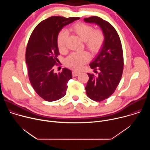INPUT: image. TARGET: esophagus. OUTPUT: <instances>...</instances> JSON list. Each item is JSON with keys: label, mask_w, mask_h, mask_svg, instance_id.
I'll return each instance as SVG.
<instances>
[{"label": "esophagus", "mask_w": 150, "mask_h": 150, "mask_svg": "<svg viewBox=\"0 0 150 150\" xmlns=\"http://www.w3.org/2000/svg\"><path fill=\"white\" fill-rule=\"evenodd\" d=\"M79 74H80V72L75 70V71H74L73 72H72V75H73V76H78Z\"/></svg>", "instance_id": "esophagus-1"}]
</instances>
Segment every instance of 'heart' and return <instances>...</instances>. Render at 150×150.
Here are the masks:
<instances>
[{
	"label": "heart",
	"instance_id": "heart-1",
	"mask_svg": "<svg viewBox=\"0 0 150 150\" xmlns=\"http://www.w3.org/2000/svg\"><path fill=\"white\" fill-rule=\"evenodd\" d=\"M70 30L83 40L86 48L93 53H97L103 45L105 37L104 33L100 29L94 30L93 27L89 24L77 23L71 27ZM68 37V33L67 30H62L58 34L57 43L60 52L67 51ZM90 54L86 51L74 52L66 58L65 63L71 68L79 69L90 60Z\"/></svg>",
	"mask_w": 150,
	"mask_h": 150
}]
</instances>
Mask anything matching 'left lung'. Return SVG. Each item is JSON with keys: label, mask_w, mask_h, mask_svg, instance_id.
I'll return each mask as SVG.
<instances>
[{"label": "left lung", "mask_w": 150, "mask_h": 150, "mask_svg": "<svg viewBox=\"0 0 150 150\" xmlns=\"http://www.w3.org/2000/svg\"><path fill=\"white\" fill-rule=\"evenodd\" d=\"M84 21L99 25L104 34L101 49L90 64L98 74H88L89 79L85 87L90 99L101 101L113 94L121 79L123 70L122 46L116 30L108 21L96 16L84 18Z\"/></svg>", "instance_id": "obj_1"}]
</instances>
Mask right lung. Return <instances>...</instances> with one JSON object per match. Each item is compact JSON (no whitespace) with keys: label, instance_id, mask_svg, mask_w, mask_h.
<instances>
[{"label":"right lung","instance_id":"add662e5","mask_svg":"<svg viewBox=\"0 0 150 150\" xmlns=\"http://www.w3.org/2000/svg\"><path fill=\"white\" fill-rule=\"evenodd\" d=\"M79 19L51 16L39 23L29 38L25 53L28 78L35 91L46 101H56L66 94L72 75L67 68L59 74L53 72L59 62L57 39L64 26Z\"/></svg>","mask_w":150,"mask_h":150}]
</instances>
